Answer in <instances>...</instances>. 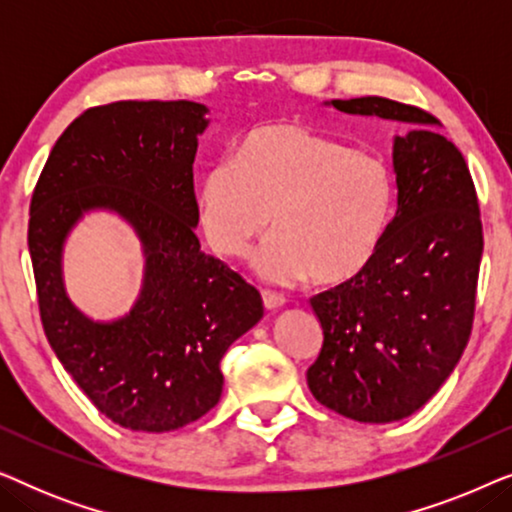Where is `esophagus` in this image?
<instances>
[{
    "instance_id": "esophagus-1",
    "label": "esophagus",
    "mask_w": 512,
    "mask_h": 512,
    "mask_svg": "<svg viewBox=\"0 0 512 512\" xmlns=\"http://www.w3.org/2000/svg\"><path fill=\"white\" fill-rule=\"evenodd\" d=\"M263 305L268 310H279V307L286 305V298L282 293H272V291H263Z\"/></svg>"
}]
</instances>
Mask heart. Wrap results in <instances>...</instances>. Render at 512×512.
Returning a JSON list of instances; mask_svg holds the SVG:
<instances>
[{"label":"heart","mask_w":512,"mask_h":512,"mask_svg":"<svg viewBox=\"0 0 512 512\" xmlns=\"http://www.w3.org/2000/svg\"><path fill=\"white\" fill-rule=\"evenodd\" d=\"M394 172L300 123H265L237 160L202 177L200 223L216 254L240 258L270 226L258 268L275 282L345 284L366 270L394 214Z\"/></svg>","instance_id":"heart-1"}]
</instances>
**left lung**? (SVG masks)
<instances>
[{"instance_id": "1", "label": "left lung", "mask_w": 512, "mask_h": 512, "mask_svg": "<svg viewBox=\"0 0 512 512\" xmlns=\"http://www.w3.org/2000/svg\"><path fill=\"white\" fill-rule=\"evenodd\" d=\"M345 114L408 123L394 142L398 209L366 270L310 298L324 345L307 387L368 424L412 415L468 345L482 258L478 193L461 151L429 111L387 97L333 100Z\"/></svg>"}]
</instances>
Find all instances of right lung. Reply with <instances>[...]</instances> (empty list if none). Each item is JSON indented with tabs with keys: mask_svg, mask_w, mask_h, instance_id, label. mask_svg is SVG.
I'll return each mask as SVG.
<instances>
[{
	"mask_svg": "<svg viewBox=\"0 0 512 512\" xmlns=\"http://www.w3.org/2000/svg\"><path fill=\"white\" fill-rule=\"evenodd\" d=\"M205 114L186 100L90 107L55 142L32 193L27 247L46 338L95 408L132 431H174L207 415L221 398L223 354L263 317L261 293L195 235ZM97 206L130 220L147 254L140 300L111 325L83 318L59 275L61 242Z\"/></svg>",
	"mask_w": 512,
	"mask_h": 512,
	"instance_id": "1",
	"label": "right lung"
}]
</instances>
